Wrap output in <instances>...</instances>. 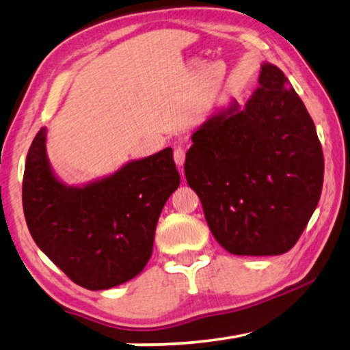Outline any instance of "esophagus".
<instances>
[{
    "instance_id": "1",
    "label": "esophagus",
    "mask_w": 350,
    "mask_h": 350,
    "mask_svg": "<svg viewBox=\"0 0 350 350\" xmlns=\"http://www.w3.org/2000/svg\"><path fill=\"white\" fill-rule=\"evenodd\" d=\"M173 157H174V162H176L177 167H182V165L185 163V150H183L182 146H176L174 152H173Z\"/></svg>"
}]
</instances>
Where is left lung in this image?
I'll list each match as a JSON object with an SVG mask.
<instances>
[{"label": "left lung", "mask_w": 350, "mask_h": 350, "mask_svg": "<svg viewBox=\"0 0 350 350\" xmlns=\"http://www.w3.org/2000/svg\"><path fill=\"white\" fill-rule=\"evenodd\" d=\"M244 108L233 103L191 135L185 176L213 236L244 256L288 252L323 189L315 123L280 68L265 63Z\"/></svg>", "instance_id": "8db88e82"}]
</instances>
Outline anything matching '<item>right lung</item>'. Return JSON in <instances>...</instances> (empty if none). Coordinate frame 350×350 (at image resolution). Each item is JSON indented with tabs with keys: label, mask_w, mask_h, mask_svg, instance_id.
Returning a JSON list of instances; mask_svg holds the SVG:
<instances>
[{
	"label": "right lung",
	"mask_w": 350,
	"mask_h": 350,
	"mask_svg": "<svg viewBox=\"0 0 350 350\" xmlns=\"http://www.w3.org/2000/svg\"><path fill=\"white\" fill-rule=\"evenodd\" d=\"M179 183L173 150L165 148L102 180L64 185L52 173L41 128L26 157L23 210L35 244L58 269L81 287L105 290L144 270L159 216Z\"/></svg>",
	"instance_id": "right-lung-1"
}]
</instances>
